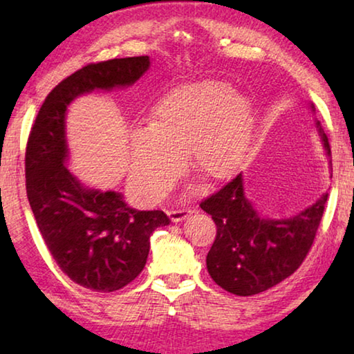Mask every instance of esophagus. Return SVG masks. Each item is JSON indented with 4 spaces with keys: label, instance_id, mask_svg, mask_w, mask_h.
Wrapping results in <instances>:
<instances>
[{
    "label": "esophagus",
    "instance_id": "esophagus-1",
    "mask_svg": "<svg viewBox=\"0 0 354 354\" xmlns=\"http://www.w3.org/2000/svg\"><path fill=\"white\" fill-rule=\"evenodd\" d=\"M192 212L194 211H190V209H171L169 215L173 223H178V221H183L184 218H187Z\"/></svg>",
    "mask_w": 354,
    "mask_h": 354
}]
</instances>
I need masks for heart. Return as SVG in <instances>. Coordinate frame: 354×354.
<instances>
[{"label": "heart", "instance_id": "obj_1", "mask_svg": "<svg viewBox=\"0 0 354 354\" xmlns=\"http://www.w3.org/2000/svg\"><path fill=\"white\" fill-rule=\"evenodd\" d=\"M254 112L243 93L205 80L178 86L153 107L148 128L129 134V183L142 201L158 203L190 165L207 183L236 175L247 160Z\"/></svg>", "mask_w": 354, "mask_h": 354}]
</instances>
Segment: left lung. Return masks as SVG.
<instances>
[{"mask_svg":"<svg viewBox=\"0 0 354 354\" xmlns=\"http://www.w3.org/2000/svg\"><path fill=\"white\" fill-rule=\"evenodd\" d=\"M309 109L315 112L313 103ZM315 128L329 159L331 149L319 120ZM243 184L241 173L201 201L200 207L217 225V236L206 257L209 274L221 289L250 297L279 284L301 266L314 242L328 194L292 217L268 218L248 200Z\"/></svg>","mask_w":354,"mask_h":354,"instance_id":"1","label":"left lung"}]
</instances>
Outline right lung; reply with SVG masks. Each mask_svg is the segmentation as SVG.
Here are the masks:
<instances>
[{"instance_id":"add662e5","label":"right lung","mask_w":354,"mask_h":354,"mask_svg":"<svg viewBox=\"0 0 354 354\" xmlns=\"http://www.w3.org/2000/svg\"><path fill=\"white\" fill-rule=\"evenodd\" d=\"M149 65V56H139L77 70L48 95L28 139L26 192L40 234L61 270L95 292H115L139 277L149 237L170 218L128 206L122 192L84 185L67 167L65 118L77 97L134 86Z\"/></svg>"}]
</instances>
